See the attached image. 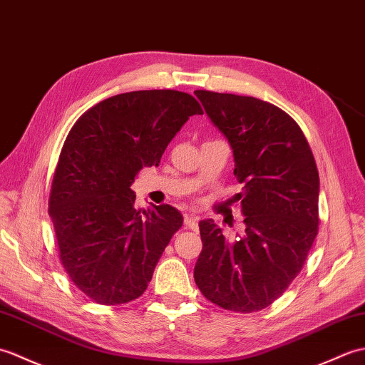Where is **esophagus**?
<instances>
[{"instance_id": "obj_1", "label": "esophagus", "mask_w": 365, "mask_h": 365, "mask_svg": "<svg viewBox=\"0 0 365 365\" xmlns=\"http://www.w3.org/2000/svg\"><path fill=\"white\" fill-rule=\"evenodd\" d=\"M184 225H185V228L195 231L198 228V217L195 214H185L184 215Z\"/></svg>"}]
</instances>
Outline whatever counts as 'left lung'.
<instances>
[{"mask_svg": "<svg viewBox=\"0 0 365 365\" xmlns=\"http://www.w3.org/2000/svg\"><path fill=\"white\" fill-rule=\"evenodd\" d=\"M234 156L244 184L245 231L228 240L212 218L200 222L203 250L193 270L209 302L236 312L261 311L302 272L319 230V172L302 129L273 104L197 91Z\"/></svg>", "mask_w": 365, "mask_h": 365, "instance_id": "8db88e82", "label": "left lung"}]
</instances>
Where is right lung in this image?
Segmentation results:
<instances>
[{"label":"right lung","mask_w":365,"mask_h":365,"mask_svg":"<svg viewBox=\"0 0 365 365\" xmlns=\"http://www.w3.org/2000/svg\"><path fill=\"white\" fill-rule=\"evenodd\" d=\"M198 101L178 91L120 93L71 128L56 167L50 217L70 279L100 304H123L147 290L182 215L170 205L135 209L143 167L159 165Z\"/></svg>","instance_id":"add662e5"}]
</instances>
